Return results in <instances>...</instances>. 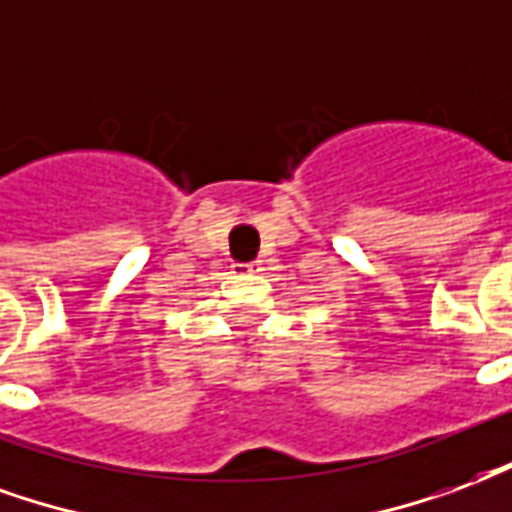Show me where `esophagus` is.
<instances>
[{
	"mask_svg": "<svg viewBox=\"0 0 512 512\" xmlns=\"http://www.w3.org/2000/svg\"><path fill=\"white\" fill-rule=\"evenodd\" d=\"M234 272L237 275H256V272H261V261H237Z\"/></svg>",
	"mask_w": 512,
	"mask_h": 512,
	"instance_id": "1",
	"label": "esophagus"
}]
</instances>
